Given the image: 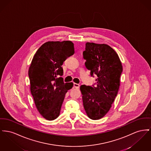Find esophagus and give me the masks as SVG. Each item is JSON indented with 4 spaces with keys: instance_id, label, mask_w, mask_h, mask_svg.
<instances>
[{
    "instance_id": "1",
    "label": "esophagus",
    "mask_w": 151,
    "mask_h": 151,
    "mask_svg": "<svg viewBox=\"0 0 151 151\" xmlns=\"http://www.w3.org/2000/svg\"><path fill=\"white\" fill-rule=\"evenodd\" d=\"M73 87H74V88H79L80 85H79V84H77V83H74V84H73Z\"/></svg>"
}]
</instances>
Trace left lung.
Segmentation results:
<instances>
[{
    "label": "left lung",
    "mask_w": 151,
    "mask_h": 151,
    "mask_svg": "<svg viewBox=\"0 0 151 151\" xmlns=\"http://www.w3.org/2000/svg\"><path fill=\"white\" fill-rule=\"evenodd\" d=\"M83 55L91 75L98 77L95 87L80 86L83 106L89 118L99 120L108 113L117 96L123 66L117 53L106 44L87 42Z\"/></svg>",
    "instance_id": "left-lung-1"
}]
</instances>
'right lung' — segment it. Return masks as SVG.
<instances>
[{
	"label": "right lung",
	"mask_w": 151,
	"mask_h": 151,
	"mask_svg": "<svg viewBox=\"0 0 151 151\" xmlns=\"http://www.w3.org/2000/svg\"><path fill=\"white\" fill-rule=\"evenodd\" d=\"M71 41H50L36 51L28 70L30 90L36 107L45 119H56L59 115L65 93L73 84L64 83L63 62L73 55Z\"/></svg>",
	"instance_id": "1"
}]
</instances>
